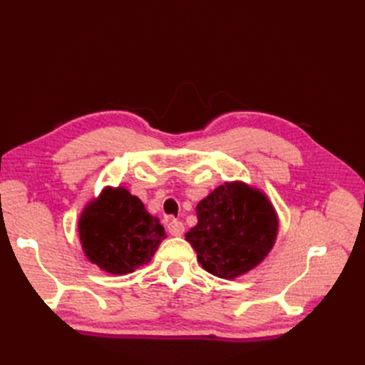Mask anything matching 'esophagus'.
Listing matches in <instances>:
<instances>
[{
	"mask_svg": "<svg viewBox=\"0 0 365 365\" xmlns=\"http://www.w3.org/2000/svg\"><path fill=\"white\" fill-rule=\"evenodd\" d=\"M168 230L172 236H182L184 233V224L181 220H176V219H170L169 224H168Z\"/></svg>",
	"mask_w": 365,
	"mask_h": 365,
	"instance_id": "obj_1",
	"label": "esophagus"
}]
</instances>
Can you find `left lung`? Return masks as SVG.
Masks as SVG:
<instances>
[{
  "label": "left lung",
  "mask_w": 365,
  "mask_h": 365,
  "mask_svg": "<svg viewBox=\"0 0 365 365\" xmlns=\"http://www.w3.org/2000/svg\"><path fill=\"white\" fill-rule=\"evenodd\" d=\"M196 215L185 240L201 267L220 279L256 268L277 237L279 217L267 195L242 181L219 185L196 205Z\"/></svg>",
  "instance_id": "left-lung-1"
}]
</instances>
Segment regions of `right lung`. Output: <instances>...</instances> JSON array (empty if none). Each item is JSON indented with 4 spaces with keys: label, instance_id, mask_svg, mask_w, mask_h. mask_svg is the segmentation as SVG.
<instances>
[{
    "label": "right lung",
    "instance_id": "right-lung-1",
    "mask_svg": "<svg viewBox=\"0 0 365 365\" xmlns=\"http://www.w3.org/2000/svg\"><path fill=\"white\" fill-rule=\"evenodd\" d=\"M79 236L88 260L109 274L123 275L150 262L165 231L125 187H106L83 208Z\"/></svg>",
    "mask_w": 365,
    "mask_h": 365
}]
</instances>
